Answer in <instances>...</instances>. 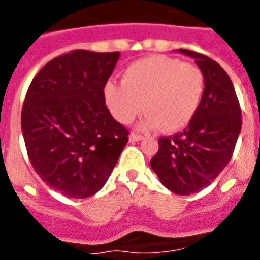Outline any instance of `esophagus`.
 I'll use <instances>...</instances> for the list:
<instances>
[{
  "instance_id": "34e87169",
  "label": "esophagus",
  "mask_w": 260,
  "mask_h": 260,
  "mask_svg": "<svg viewBox=\"0 0 260 260\" xmlns=\"http://www.w3.org/2000/svg\"><path fill=\"white\" fill-rule=\"evenodd\" d=\"M143 139V135L138 134V133H132V134L128 135V141L130 142H138V141H142Z\"/></svg>"
}]
</instances>
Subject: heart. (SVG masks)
Wrapping results in <instances>:
<instances>
[{
    "instance_id": "obj_1",
    "label": "heart",
    "mask_w": 260,
    "mask_h": 260,
    "mask_svg": "<svg viewBox=\"0 0 260 260\" xmlns=\"http://www.w3.org/2000/svg\"><path fill=\"white\" fill-rule=\"evenodd\" d=\"M206 78L195 63L174 57H146L133 62L122 73V83L108 82L104 100L121 123L148 113L147 127L177 132L190 123L203 100Z\"/></svg>"
}]
</instances>
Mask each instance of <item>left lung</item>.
<instances>
[{
    "mask_svg": "<svg viewBox=\"0 0 260 260\" xmlns=\"http://www.w3.org/2000/svg\"><path fill=\"white\" fill-rule=\"evenodd\" d=\"M192 57L206 78L203 100L187 127L158 138L151 168L172 192L190 195L213 182L231 161L242 126L241 108L226 71L210 57L178 49Z\"/></svg>",
    "mask_w": 260,
    "mask_h": 260,
    "instance_id": "left-lung-1",
    "label": "left lung"
}]
</instances>
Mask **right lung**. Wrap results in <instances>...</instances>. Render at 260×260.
I'll list each match as a JSON object with an SVG mask.
<instances>
[{
    "label": "right lung",
    "instance_id": "obj_1",
    "mask_svg": "<svg viewBox=\"0 0 260 260\" xmlns=\"http://www.w3.org/2000/svg\"><path fill=\"white\" fill-rule=\"evenodd\" d=\"M119 52L77 49L53 58L32 79L22 108L29 161L41 180L69 198L105 185L128 130L105 105L104 87Z\"/></svg>",
    "mask_w": 260,
    "mask_h": 260
}]
</instances>
